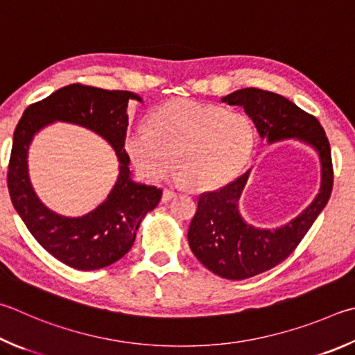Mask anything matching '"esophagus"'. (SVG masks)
<instances>
[{
  "label": "esophagus",
  "mask_w": 355,
  "mask_h": 355,
  "mask_svg": "<svg viewBox=\"0 0 355 355\" xmlns=\"http://www.w3.org/2000/svg\"><path fill=\"white\" fill-rule=\"evenodd\" d=\"M173 197H177V192H173V191H171V189H164V191H163V197H161V200H163L164 203H167V202H169V200H172Z\"/></svg>",
  "instance_id": "esophagus-1"
}]
</instances>
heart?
Wrapping results in <instances>:
<instances>
[{
  "mask_svg": "<svg viewBox=\"0 0 355 355\" xmlns=\"http://www.w3.org/2000/svg\"><path fill=\"white\" fill-rule=\"evenodd\" d=\"M124 146L147 182H159L175 161L177 182L200 191L216 189L248 163L254 128L243 113L175 99L152 112L147 127L128 130Z\"/></svg>",
  "mask_w": 355,
  "mask_h": 355,
  "instance_id": "heart-1",
  "label": "heart"
}]
</instances>
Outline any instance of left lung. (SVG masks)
<instances>
[{
  "label": "left lung",
  "mask_w": 355,
  "mask_h": 355,
  "mask_svg": "<svg viewBox=\"0 0 355 355\" xmlns=\"http://www.w3.org/2000/svg\"><path fill=\"white\" fill-rule=\"evenodd\" d=\"M222 102L243 107L256 130L268 144L295 139L317 152L321 182L317 197L292 220L278 228L254 227L239 211V200L250 171L222 189L205 192L189 225L192 253L212 273L225 279H247L273 268L298 247L331 197L334 172L331 146L317 118L281 94L259 88H242Z\"/></svg>",
  "instance_id": "1"
}]
</instances>
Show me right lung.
<instances>
[{"label":"right lung","mask_w":355,"mask_h":355,"mask_svg":"<svg viewBox=\"0 0 355 355\" xmlns=\"http://www.w3.org/2000/svg\"><path fill=\"white\" fill-rule=\"evenodd\" d=\"M143 101L132 92L94 87H63L24 110L14 132L8 172L12 205L26 228L55 259L76 270L112 266L132 248L139 223L157 208L163 191L137 182L124 149L128 101ZM54 121L92 130L112 146L119 157V178L107 198L79 218L59 215L44 205L28 178L27 155L35 135Z\"/></svg>","instance_id":"obj_1"}]
</instances>
